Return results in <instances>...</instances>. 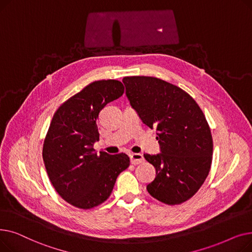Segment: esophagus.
Returning <instances> with one entry per match:
<instances>
[{
  "label": "esophagus",
  "instance_id": "esophagus-1",
  "mask_svg": "<svg viewBox=\"0 0 252 252\" xmlns=\"http://www.w3.org/2000/svg\"><path fill=\"white\" fill-rule=\"evenodd\" d=\"M130 162L133 164H139L144 161V156L141 153H131L129 154Z\"/></svg>",
  "mask_w": 252,
  "mask_h": 252
}]
</instances>
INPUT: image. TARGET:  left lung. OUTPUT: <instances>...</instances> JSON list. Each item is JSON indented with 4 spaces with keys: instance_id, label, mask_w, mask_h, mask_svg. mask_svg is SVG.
Returning <instances> with one entry per match:
<instances>
[{
    "instance_id": "obj_1",
    "label": "left lung",
    "mask_w": 252,
    "mask_h": 252,
    "mask_svg": "<svg viewBox=\"0 0 252 252\" xmlns=\"http://www.w3.org/2000/svg\"><path fill=\"white\" fill-rule=\"evenodd\" d=\"M129 103L142 122L156 127L161 153L144 154L156 170L147 185L155 199L168 205L189 200L200 189L213 161V136L196 101L181 88L153 76H126Z\"/></svg>"
}]
</instances>
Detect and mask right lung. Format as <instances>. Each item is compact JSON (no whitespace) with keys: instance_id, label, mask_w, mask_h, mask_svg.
Listing matches in <instances>:
<instances>
[{"instance_id":"obj_1","label":"right lung","mask_w":252,"mask_h":252,"mask_svg":"<svg viewBox=\"0 0 252 252\" xmlns=\"http://www.w3.org/2000/svg\"><path fill=\"white\" fill-rule=\"evenodd\" d=\"M124 92L116 79L93 82L62 103L52 118L43 146L45 167L57 193L77 208L107 200L118 175L129 165L126 153L97 154L93 148L99 140L100 111Z\"/></svg>"}]
</instances>
